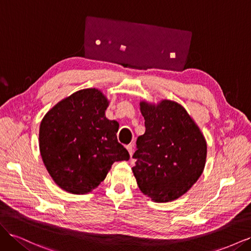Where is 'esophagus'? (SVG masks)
<instances>
[{
  "instance_id": "34e87169",
  "label": "esophagus",
  "mask_w": 251,
  "mask_h": 251,
  "mask_svg": "<svg viewBox=\"0 0 251 251\" xmlns=\"http://www.w3.org/2000/svg\"><path fill=\"white\" fill-rule=\"evenodd\" d=\"M126 150L128 151V154H130V156L132 157V155L134 153V146H133V144H128V146H126Z\"/></svg>"
}]
</instances>
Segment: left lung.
Listing matches in <instances>:
<instances>
[{"label": "left lung", "mask_w": 251, "mask_h": 251, "mask_svg": "<svg viewBox=\"0 0 251 251\" xmlns=\"http://www.w3.org/2000/svg\"><path fill=\"white\" fill-rule=\"evenodd\" d=\"M146 133L136 141L132 171L140 191L154 202L178 199L203 172L206 142L179 103L162 100L158 105L140 103Z\"/></svg>", "instance_id": "8db88e82"}]
</instances>
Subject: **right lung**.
Returning a JSON list of instances; mask_svg holds the SVG:
<instances>
[{"instance_id":"right-lung-1","label":"right lung","mask_w":251,"mask_h":251,"mask_svg":"<svg viewBox=\"0 0 251 251\" xmlns=\"http://www.w3.org/2000/svg\"><path fill=\"white\" fill-rule=\"evenodd\" d=\"M108 100L100 91H77L54 105L40 126V151L55 183L83 195L100 184L115 161L130 154L117 140L118 123L104 116Z\"/></svg>"}]
</instances>
